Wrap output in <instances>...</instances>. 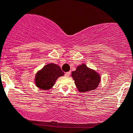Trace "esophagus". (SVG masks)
Returning a JSON list of instances; mask_svg holds the SVG:
<instances>
[{
    "label": "esophagus",
    "instance_id": "obj_1",
    "mask_svg": "<svg viewBox=\"0 0 133 133\" xmlns=\"http://www.w3.org/2000/svg\"><path fill=\"white\" fill-rule=\"evenodd\" d=\"M70 74H71V72H65V76L69 77V76H70Z\"/></svg>",
    "mask_w": 133,
    "mask_h": 133
}]
</instances>
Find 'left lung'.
Masks as SVG:
<instances>
[{
	"label": "left lung",
	"mask_w": 133,
	"mask_h": 133,
	"mask_svg": "<svg viewBox=\"0 0 133 133\" xmlns=\"http://www.w3.org/2000/svg\"><path fill=\"white\" fill-rule=\"evenodd\" d=\"M71 76L79 92L94 90L101 80L100 74L95 70L88 68L84 64L78 65L76 71H72Z\"/></svg>",
	"instance_id": "8db88e82"
}]
</instances>
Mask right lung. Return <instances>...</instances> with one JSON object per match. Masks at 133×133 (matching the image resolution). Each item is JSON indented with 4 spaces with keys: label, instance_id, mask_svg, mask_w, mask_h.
<instances>
[{
    "label": "right lung",
    "instance_id": "add662e5",
    "mask_svg": "<svg viewBox=\"0 0 133 133\" xmlns=\"http://www.w3.org/2000/svg\"><path fill=\"white\" fill-rule=\"evenodd\" d=\"M64 72L57 64H46L36 72L35 82L38 88L48 90L52 88L57 78L64 76Z\"/></svg>",
    "mask_w": 133,
    "mask_h": 133
}]
</instances>
